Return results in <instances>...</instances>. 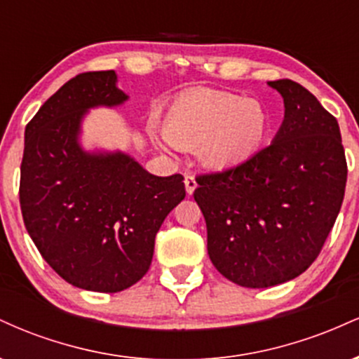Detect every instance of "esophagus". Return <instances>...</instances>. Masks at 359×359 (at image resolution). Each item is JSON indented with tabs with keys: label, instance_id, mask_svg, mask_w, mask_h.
Returning <instances> with one entry per match:
<instances>
[{
	"label": "esophagus",
	"instance_id": "1",
	"mask_svg": "<svg viewBox=\"0 0 359 359\" xmlns=\"http://www.w3.org/2000/svg\"><path fill=\"white\" fill-rule=\"evenodd\" d=\"M184 184H185V191H187L189 196H192L194 191H196V187H197V182H196V179H194V175H185Z\"/></svg>",
	"mask_w": 359,
	"mask_h": 359
}]
</instances>
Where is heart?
<instances>
[{"label": "heart", "mask_w": 359, "mask_h": 359, "mask_svg": "<svg viewBox=\"0 0 359 359\" xmlns=\"http://www.w3.org/2000/svg\"><path fill=\"white\" fill-rule=\"evenodd\" d=\"M270 125V113L262 101L199 88L175 97L163 119V135L180 150L197 148L204 167L224 170L257 155Z\"/></svg>", "instance_id": "obj_1"}]
</instances>
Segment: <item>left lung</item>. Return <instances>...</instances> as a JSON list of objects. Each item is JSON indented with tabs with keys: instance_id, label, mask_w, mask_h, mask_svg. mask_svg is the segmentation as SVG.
I'll list each match as a JSON object with an SVG mask.
<instances>
[{
	"instance_id": "8db88e82",
	"label": "left lung",
	"mask_w": 359,
	"mask_h": 359,
	"mask_svg": "<svg viewBox=\"0 0 359 359\" xmlns=\"http://www.w3.org/2000/svg\"><path fill=\"white\" fill-rule=\"evenodd\" d=\"M269 86L285 106L271 145L241 165L199 175L194 191L212 265L248 288L285 283L314 263L339 214L348 177L336 118L297 82Z\"/></svg>"
}]
</instances>
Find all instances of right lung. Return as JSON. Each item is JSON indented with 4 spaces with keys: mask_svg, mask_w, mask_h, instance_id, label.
<instances>
[{
    "mask_svg": "<svg viewBox=\"0 0 359 359\" xmlns=\"http://www.w3.org/2000/svg\"><path fill=\"white\" fill-rule=\"evenodd\" d=\"M114 71L65 82L25 128L20 205L25 228L65 282L114 294L150 269L155 236L185 197L184 177H156L123 151H86L90 108L123 104Z\"/></svg>",
    "mask_w": 359,
    "mask_h": 359,
    "instance_id": "1",
    "label": "right lung"
}]
</instances>
